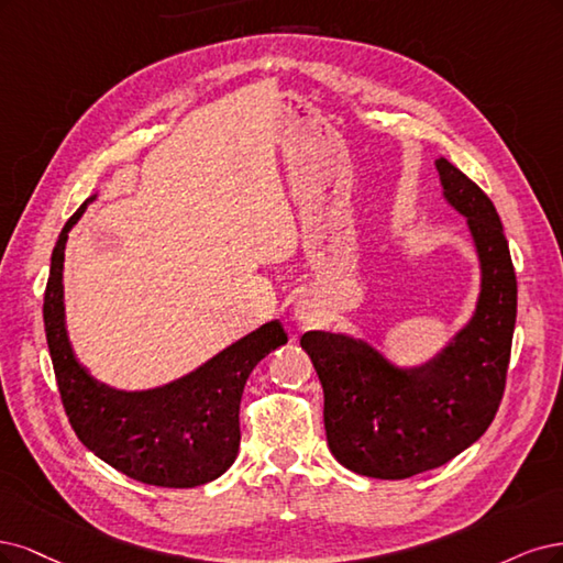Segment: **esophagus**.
<instances>
[{"label":"esophagus","mask_w":563,"mask_h":563,"mask_svg":"<svg viewBox=\"0 0 563 563\" xmlns=\"http://www.w3.org/2000/svg\"><path fill=\"white\" fill-rule=\"evenodd\" d=\"M297 316H299V320H301V322H313L311 308H308V306H299V308H297Z\"/></svg>","instance_id":"1"}]
</instances>
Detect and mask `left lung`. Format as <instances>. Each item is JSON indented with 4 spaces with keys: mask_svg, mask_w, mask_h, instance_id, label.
Returning <instances> with one entry per match:
<instances>
[{
    "mask_svg": "<svg viewBox=\"0 0 563 563\" xmlns=\"http://www.w3.org/2000/svg\"><path fill=\"white\" fill-rule=\"evenodd\" d=\"M438 173L479 252L482 295L473 322L442 355L411 372L351 336H301L324 390L330 451L365 477L407 479L449 463L492 426L505 393L517 318L510 247L492 198L446 158H438Z\"/></svg>",
    "mask_w": 563,
    "mask_h": 563,
    "instance_id": "left-lung-1",
    "label": "left lung"
}]
</instances>
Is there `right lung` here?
<instances>
[{"label":"right lung","instance_id":"add662e5","mask_svg":"<svg viewBox=\"0 0 563 563\" xmlns=\"http://www.w3.org/2000/svg\"><path fill=\"white\" fill-rule=\"evenodd\" d=\"M90 201L63 227L44 292L48 353L69 426L98 459L131 479L166 488L208 484L239 456V409L250 372L287 343V334L278 320L266 322L201 369L163 388L125 393L98 384L71 353L63 306L67 233Z\"/></svg>","mask_w":563,"mask_h":563}]
</instances>
